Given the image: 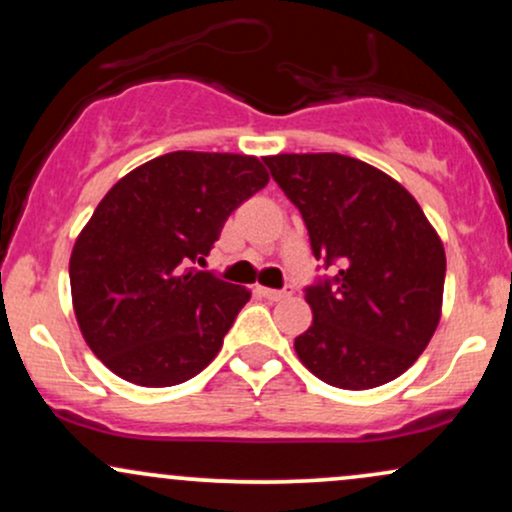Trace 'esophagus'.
Instances as JSON below:
<instances>
[{
  "label": "esophagus",
  "instance_id": "1",
  "mask_svg": "<svg viewBox=\"0 0 512 512\" xmlns=\"http://www.w3.org/2000/svg\"><path fill=\"white\" fill-rule=\"evenodd\" d=\"M257 291H260L262 293V296L264 298H269V301H284V298H289L291 296V289H257Z\"/></svg>",
  "mask_w": 512,
  "mask_h": 512
}]
</instances>
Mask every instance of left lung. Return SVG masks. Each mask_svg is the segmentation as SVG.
Returning <instances> with one entry per match:
<instances>
[{
	"mask_svg": "<svg viewBox=\"0 0 512 512\" xmlns=\"http://www.w3.org/2000/svg\"><path fill=\"white\" fill-rule=\"evenodd\" d=\"M301 211L315 260L337 267L305 289L313 325L293 349L310 373L342 390L399 378L431 342L443 308L445 250L419 202L358 158H264Z\"/></svg>",
	"mask_w": 512,
	"mask_h": 512,
	"instance_id": "1",
	"label": "left lung"
}]
</instances>
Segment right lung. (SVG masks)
<instances>
[{
    "label": "right lung",
    "mask_w": 512,
    "mask_h": 512,
    "mask_svg": "<svg viewBox=\"0 0 512 512\" xmlns=\"http://www.w3.org/2000/svg\"><path fill=\"white\" fill-rule=\"evenodd\" d=\"M267 182L255 156L173 151L110 187L76 238L69 284L86 344L115 375L170 387L214 361L250 291L195 264Z\"/></svg>",
    "instance_id": "1"
}]
</instances>
